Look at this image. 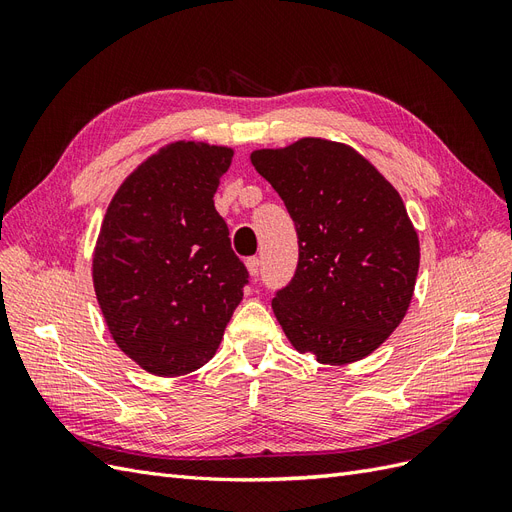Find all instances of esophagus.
<instances>
[{"instance_id":"34e87169","label":"esophagus","mask_w":512,"mask_h":512,"mask_svg":"<svg viewBox=\"0 0 512 512\" xmlns=\"http://www.w3.org/2000/svg\"><path fill=\"white\" fill-rule=\"evenodd\" d=\"M245 267H247V271H250V275H258V269H260V258L258 256H250L245 260Z\"/></svg>"}]
</instances>
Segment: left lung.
<instances>
[{"label": "left lung", "instance_id": "1", "mask_svg": "<svg viewBox=\"0 0 512 512\" xmlns=\"http://www.w3.org/2000/svg\"><path fill=\"white\" fill-rule=\"evenodd\" d=\"M252 164L299 237L297 269L271 303L277 322L318 363L363 359L399 327L414 292L421 254L404 200L352 147L322 138L254 151Z\"/></svg>", "mask_w": 512, "mask_h": 512}]
</instances>
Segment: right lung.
<instances>
[{
  "label": "right lung",
  "instance_id": "1",
  "mask_svg": "<svg viewBox=\"0 0 512 512\" xmlns=\"http://www.w3.org/2000/svg\"><path fill=\"white\" fill-rule=\"evenodd\" d=\"M232 149L175 143L138 166L106 209L94 288L115 344L156 376L203 367L250 284L213 194Z\"/></svg>",
  "mask_w": 512,
  "mask_h": 512
}]
</instances>
